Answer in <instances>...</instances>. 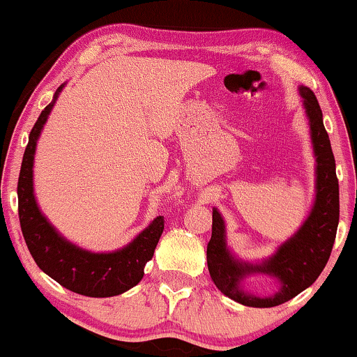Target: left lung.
<instances>
[{
  "label": "left lung",
  "instance_id": "8db88e82",
  "mask_svg": "<svg viewBox=\"0 0 357 357\" xmlns=\"http://www.w3.org/2000/svg\"><path fill=\"white\" fill-rule=\"evenodd\" d=\"M305 112L310 122L314 153L317 159V192L309 218L301 230L285 241L277 253L260 265L235 260L225 243V223L221 215L213 210L211 238L208 241L206 258L210 275L218 290L235 302L248 307H275L290 301L307 287L312 285L329 260L335 231L339 225V181L329 136L322 122V110L309 87H301ZM261 271L277 276L281 290L272 298H255L243 293L238 284L247 273Z\"/></svg>",
  "mask_w": 357,
  "mask_h": 357
}]
</instances>
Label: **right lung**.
<instances>
[{"label":"right lung","instance_id":"right-lung-1","mask_svg":"<svg viewBox=\"0 0 357 357\" xmlns=\"http://www.w3.org/2000/svg\"><path fill=\"white\" fill-rule=\"evenodd\" d=\"M61 90H56L53 102ZM53 102L42 110L24 149L18 178V215L22 233L31 257L40 268L65 289L87 297H112L139 284L144 267L154 255L165 230V216H158L136 240L112 253L82 250L55 231L40 213L33 196V155L36 139L42 132Z\"/></svg>","mask_w":357,"mask_h":357}]
</instances>
